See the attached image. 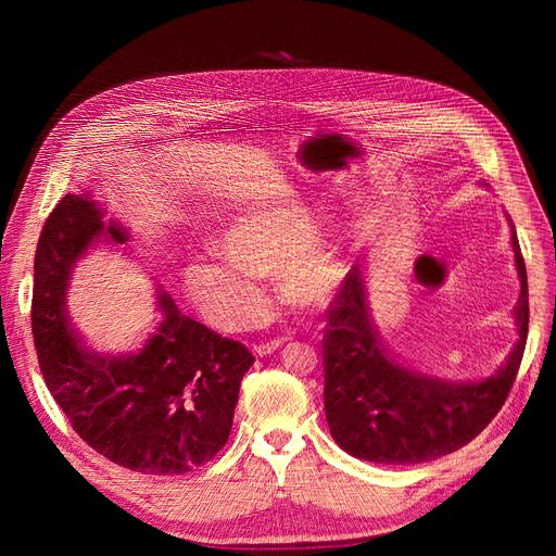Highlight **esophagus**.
I'll return each mask as SVG.
<instances>
[{
  "label": "esophagus",
  "instance_id": "1",
  "mask_svg": "<svg viewBox=\"0 0 556 556\" xmlns=\"http://www.w3.org/2000/svg\"><path fill=\"white\" fill-rule=\"evenodd\" d=\"M285 343H288V339H274L271 343H260L252 348V352H255L257 357H266V355H274L276 350H280Z\"/></svg>",
  "mask_w": 556,
  "mask_h": 556
}]
</instances>
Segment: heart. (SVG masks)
<instances>
[{"label": "heart", "mask_w": 556, "mask_h": 556, "mask_svg": "<svg viewBox=\"0 0 556 556\" xmlns=\"http://www.w3.org/2000/svg\"><path fill=\"white\" fill-rule=\"evenodd\" d=\"M313 231L306 208H248L223 227L217 255H199L182 266V288L220 327H239L260 315V278H278L285 304L296 311L325 308L339 294L348 264L339 248L313 239Z\"/></svg>", "instance_id": "obj_1"}]
</instances>
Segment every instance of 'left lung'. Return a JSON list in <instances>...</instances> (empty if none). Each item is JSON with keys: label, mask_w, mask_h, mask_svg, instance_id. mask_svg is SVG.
Segmentation results:
<instances>
[{"label": "left lung", "mask_w": 556, "mask_h": 556, "mask_svg": "<svg viewBox=\"0 0 556 556\" xmlns=\"http://www.w3.org/2000/svg\"><path fill=\"white\" fill-rule=\"evenodd\" d=\"M510 245L519 276L513 317L517 341L492 376L443 380L403 366L387 352L368 313L364 264L345 276L325 329V415L333 441L376 464H419L464 447L508 399L529 331V285L515 225Z\"/></svg>", "instance_id": "1"}]
</instances>
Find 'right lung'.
<instances>
[{
  "mask_svg": "<svg viewBox=\"0 0 556 556\" xmlns=\"http://www.w3.org/2000/svg\"><path fill=\"white\" fill-rule=\"evenodd\" d=\"M127 241L92 190L62 197L37 245L31 333L48 390L83 441L117 466L180 476L227 443L255 357L182 315L160 285V323L139 350L113 355L83 341L66 308L76 266L99 245L127 252Z\"/></svg>",
  "mask_w": 556,
  "mask_h": 556,
  "instance_id": "right-lung-1",
  "label": "right lung"
}]
</instances>
